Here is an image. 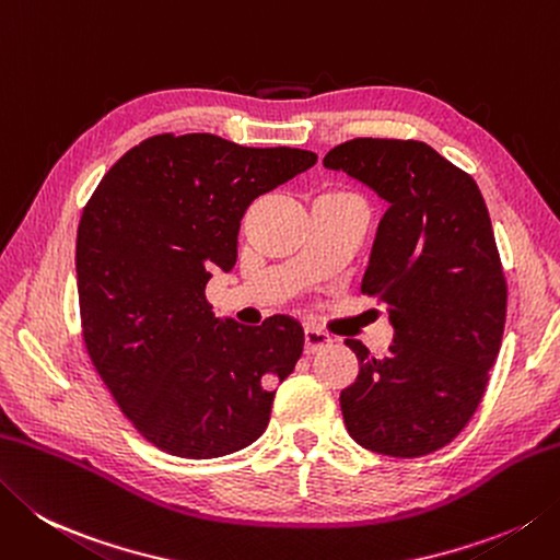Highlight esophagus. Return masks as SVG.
<instances>
[{
	"label": "esophagus",
	"mask_w": 560,
	"mask_h": 560,
	"mask_svg": "<svg viewBox=\"0 0 560 560\" xmlns=\"http://www.w3.org/2000/svg\"><path fill=\"white\" fill-rule=\"evenodd\" d=\"M332 339H330V335H325V332H320L317 330V327H305L303 330V349H305V354H315V352H320L323 347H327L330 345Z\"/></svg>",
	"instance_id": "34e87169"
}]
</instances>
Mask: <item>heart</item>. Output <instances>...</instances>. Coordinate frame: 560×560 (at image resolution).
<instances>
[{
    "label": "heart",
    "mask_w": 560,
    "mask_h": 560,
    "mask_svg": "<svg viewBox=\"0 0 560 560\" xmlns=\"http://www.w3.org/2000/svg\"><path fill=\"white\" fill-rule=\"evenodd\" d=\"M332 194H342V191H332Z\"/></svg>",
    "instance_id": "1"
}]
</instances>
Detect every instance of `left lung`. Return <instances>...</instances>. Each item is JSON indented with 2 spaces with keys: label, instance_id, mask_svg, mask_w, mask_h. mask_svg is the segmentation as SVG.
<instances>
[{
  "label": "left lung",
  "instance_id": "1",
  "mask_svg": "<svg viewBox=\"0 0 560 560\" xmlns=\"http://www.w3.org/2000/svg\"><path fill=\"white\" fill-rule=\"evenodd\" d=\"M323 164L388 203L361 293L386 305L393 345L371 357L347 339L359 359L357 381L339 393L347 432L376 454H432L474 418L505 330L508 281L486 201L420 140L354 138Z\"/></svg>",
  "mask_w": 560,
  "mask_h": 560
}]
</instances>
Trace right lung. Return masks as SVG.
Listing matches in <instances>:
<instances>
[{"mask_svg": "<svg viewBox=\"0 0 560 560\" xmlns=\"http://www.w3.org/2000/svg\"><path fill=\"white\" fill-rule=\"evenodd\" d=\"M317 162L211 133L152 136L98 182L77 228L82 337L130 424L182 458H218L267 430L303 327L215 317L206 283L237 259L247 206Z\"/></svg>", "mask_w": 560, "mask_h": 560, "instance_id": "add662e5", "label": "right lung"}]
</instances>
